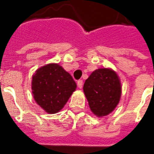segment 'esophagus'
<instances>
[{"label": "esophagus", "instance_id": "obj_1", "mask_svg": "<svg viewBox=\"0 0 154 154\" xmlns=\"http://www.w3.org/2000/svg\"><path fill=\"white\" fill-rule=\"evenodd\" d=\"M82 85H83V81L82 80H78L77 81V86H78V88L82 89Z\"/></svg>", "mask_w": 154, "mask_h": 154}]
</instances>
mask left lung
<instances>
[{
    "mask_svg": "<svg viewBox=\"0 0 154 154\" xmlns=\"http://www.w3.org/2000/svg\"><path fill=\"white\" fill-rule=\"evenodd\" d=\"M90 109L98 117L112 112L120 101L122 86L117 73L109 69H98L92 72L84 84Z\"/></svg>",
    "mask_w": 154,
    "mask_h": 154,
    "instance_id": "8db88e82",
    "label": "left lung"
}]
</instances>
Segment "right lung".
I'll list each match as a JSON object with an SVG mask.
<instances>
[{"instance_id": "1", "label": "right lung", "mask_w": 154, "mask_h": 154, "mask_svg": "<svg viewBox=\"0 0 154 154\" xmlns=\"http://www.w3.org/2000/svg\"><path fill=\"white\" fill-rule=\"evenodd\" d=\"M76 87L72 76L58 64H49L40 68L32 77L33 97L49 113L60 111Z\"/></svg>"}]
</instances>
